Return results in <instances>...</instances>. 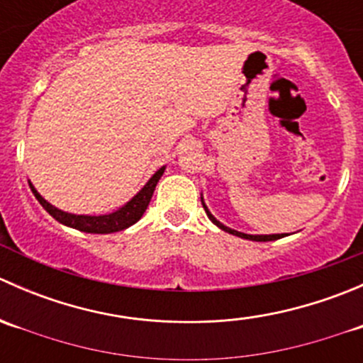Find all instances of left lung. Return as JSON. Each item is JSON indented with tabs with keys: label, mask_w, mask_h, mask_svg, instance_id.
Instances as JSON below:
<instances>
[{
	"label": "left lung",
	"mask_w": 363,
	"mask_h": 363,
	"mask_svg": "<svg viewBox=\"0 0 363 363\" xmlns=\"http://www.w3.org/2000/svg\"><path fill=\"white\" fill-rule=\"evenodd\" d=\"M202 203H203V202H202ZM203 208H205V212H207L208 219H211V221L214 223L216 226H219V228H221V230H225V232L232 233V235H237V237H240V239H250V240H256V242H269V240H277V239H281V237H284V233H281V235H246V233H240V232H237V230L226 228L225 225H221V223H219L218 219H216L214 216H212L211 212H208V208L205 207V203H203Z\"/></svg>",
	"instance_id": "left-lung-1"
}]
</instances>
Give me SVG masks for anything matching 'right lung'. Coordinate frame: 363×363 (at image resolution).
<instances>
[{"label":"right lung","mask_w":363,"mask_h":363,"mask_svg":"<svg viewBox=\"0 0 363 363\" xmlns=\"http://www.w3.org/2000/svg\"><path fill=\"white\" fill-rule=\"evenodd\" d=\"M164 167H161L158 172L151 177V181L142 188L140 193H137V196L130 200L124 207H121L119 211L112 212V214H105V216H75V214H68V212L60 211V208L52 207L47 200H43L40 196V193L36 191L35 188L31 186L33 195L36 196L40 205L52 216L56 221L63 223V225L72 226V228L80 230V232L86 233H113V232H121V230L128 228L133 223H137L138 219L142 218V214L147 208L149 202L152 199V193H155L156 184L163 175Z\"/></svg>","instance_id":"1"}]
</instances>
